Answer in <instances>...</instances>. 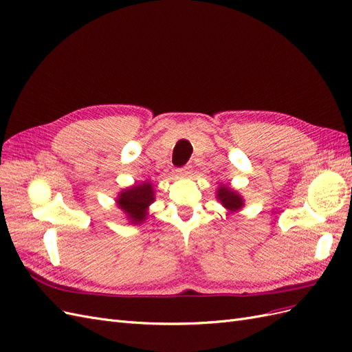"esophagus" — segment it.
<instances>
[{"instance_id":"esophagus-1","label":"esophagus","mask_w":352,"mask_h":352,"mask_svg":"<svg viewBox=\"0 0 352 352\" xmlns=\"http://www.w3.org/2000/svg\"><path fill=\"white\" fill-rule=\"evenodd\" d=\"M176 173H177L179 176H188V175L190 173V166H184V167L177 168Z\"/></svg>"}]
</instances>
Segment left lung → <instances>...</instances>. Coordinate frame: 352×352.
Returning a JSON list of instances; mask_svg holds the SVG:
<instances>
[{
    "mask_svg": "<svg viewBox=\"0 0 352 352\" xmlns=\"http://www.w3.org/2000/svg\"><path fill=\"white\" fill-rule=\"evenodd\" d=\"M217 197L221 201V204L230 211H236L243 206L241 195L228 186H220L217 190Z\"/></svg>",
    "mask_w": 352,
    "mask_h": 352,
    "instance_id": "left-lung-1",
    "label": "left lung"
}]
</instances>
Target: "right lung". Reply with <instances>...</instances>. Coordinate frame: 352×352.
<instances>
[{
  "label": "right lung",
  "mask_w": 352,
  "mask_h": 352,
  "mask_svg": "<svg viewBox=\"0 0 352 352\" xmlns=\"http://www.w3.org/2000/svg\"><path fill=\"white\" fill-rule=\"evenodd\" d=\"M154 201L153 186L150 182L136 185L133 188L124 189L117 198V204L122 208L132 223L140 225L146 217V207Z\"/></svg>",
  "instance_id": "1"
}]
</instances>
